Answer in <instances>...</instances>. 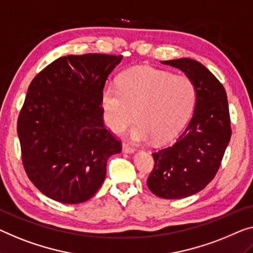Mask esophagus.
Returning <instances> with one entry per match:
<instances>
[{
	"label": "esophagus",
	"mask_w": 253,
	"mask_h": 253,
	"mask_svg": "<svg viewBox=\"0 0 253 253\" xmlns=\"http://www.w3.org/2000/svg\"><path fill=\"white\" fill-rule=\"evenodd\" d=\"M123 152L124 153H134L135 150L131 148L130 145L125 144V143H124V144H123Z\"/></svg>",
	"instance_id": "obj_1"
}]
</instances>
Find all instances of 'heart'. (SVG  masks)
<instances>
[{
    "mask_svg": "<svg viewBox=\"0 0 253 253\" xmlns=\"http://www.w3.org/2000/svg\"><path fill=\"white\" fill-rule=\"evenodd\" d=\"M197 89L186 76L138 67L126 71L119 87L107 84L101 94L105 125L118 134L136 118L138 124L129 133L134 142L154 138L165 143L179 133L193 111Z\"/></svg>",
    "mask_w": 253,
    "mask_h": 253,
    "instance_id": "heart-1",
    "label": "heart"
}]
</instances>
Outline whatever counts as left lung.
Returning a JSON list of instances; mask_svg holds the SVG:
<instances>
[{
	"label": "left lung",
	"instance_id": "obj_1",
	"mask_svg": "<svg viewBox=\"0 0 253 253\" xmlns=\"http://www.w3.org/2000/svg\"><path fill=\"white\" fill-rule=\"evenodd\" d=\"M161 63L193 82L197 100L192 119L175 144L152 154L148 186L159 198L183 199L202 191L219 169L232 135L228 101L223 85L199 61L182 58Z\"/></svg>",
	"mask_w": 253,
	"mask_h": 253
}]
</instances>
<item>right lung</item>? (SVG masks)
<instances>
[{
  "label": "right lung",
  "instance_id": "1",
  "mask_svg": "<svg viewBox=\"0 0 253 253\" xmlns=\"http://www.w3.org/2000/svg\"><path fill=\"white\" fill-rule=\"evenodd\" d=\"M122 59L62 56L30 83L17 130L25 170L47 198L87 201L104 182L109 158L122 151L101 109L105 82Z\"/></svg>",
  "mask_w": 253,
  "mask_h": 253
}]
</instances>
